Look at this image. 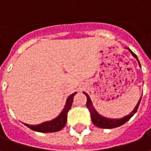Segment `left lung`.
<instances>
[{
	"label": "left lung",
	"mask_w": 151,
	"mask_h": 151,
	"mask_svg": "<svg viewBox=\"0 0 151 151\" xmlns=\"http://www.w3.org/2000/svg\"><path fill=\"white\" fill-rule=\"evenodd\" d=\"M127 49L130 52L132 53V55L133 56L134 58H136V60H137V62L139 64V66L141 67V65H140L139 60H138V58L137 56L134 54V53L129 49V48H127ZM84 94L86 96L87 98V102H86V107L89 109L90 111V113H91V120L93 124H95V126L99 127V128H102V129H113V128H116V127H119L120 125H122L124 123H126L128 120H129L131 117L133 116L134 114L136 113V111H137V108L139 107L140 102H141V99H142V97L140 98L139 101L137 102V104L135 106V108L133 109V111H131L128 116H125L123 118H120V119H111V118H107V117H104L101 116L100 114H99L95 108H94V106L92 104V102L91 100V99L89 97V95L86 93V92H83Z\"/></svg>",
	"instance_id": "left-lung-1"
}]
</instances>
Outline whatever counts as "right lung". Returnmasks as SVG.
Here are the masks:
<instances>
[{
    "label": "right lung",
    "mask_w": 151,
    "mask_h": 151,
    "mask_svg": "<svg viewBox=\"0 0 151 151\" xmlns=\"http://www.w3.org/2000/svg\"><path fill=\"white\" fill-rule=\"evenodd\" d=\"M76 94H77V92L69 95L66 100L65 108H63L62 111L60 113L59 116L56 117L55 119L49 120V121H45L42 124H35V125H31V124H24L28 128H30L31 129L36 131V132H40V133H54V132L61 130L65 125L68 111L71 108L73 97Z\"/></svg>",
    "instance_id": "right-lung-1"
}]
</instances>
